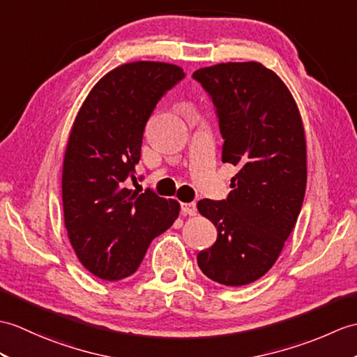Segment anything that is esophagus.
<instances>
[{
    "label": "esophagus",
    "mask_w": 357,
    "mask_h": 357,
    "mask_svg": "<svg viewBox=\"0 0 357 357\" xmlns=\"http://www.w3.org/2000/svg\"><path fill=\"white\" fill-rule=\"evenodd\" d=\"M181 210H182V214H188V216H195L196 214V204L195 202H184L181 204Z\"/></svg>",
    "instance_id": "esophagus-1"
}]
</instances>
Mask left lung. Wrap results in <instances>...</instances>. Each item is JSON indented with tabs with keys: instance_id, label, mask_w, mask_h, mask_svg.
<instances>
[{
	"instance_id": "1",
	"label": "left lung",
	"mask_w": 357,
	"mask_h": 357,
	"mask_svg": "<svg viewBox=\"0 0 357 357\" xmlns=\"http://www.w3.org/2000/svg\"><path fill=\"white\" fill-rule=\"evenodd\" d=\"M193 77L216 106L222 162L238 167L227 199L197 202L218 228L197 264L216 283L245 286L273 266L301 211L307 182L303 120L284 82L259 62L218 63Z\"/></svg>"
}]
</instances>
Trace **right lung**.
Here are the masks:
<instances>
[{
    "instance_id": "obj_1",
    "label": "right lung",
    "mask_w": 357,
    "mask_h": 357,
    "mask_svg": "<svg viewBox=\"0 0 357 357\" xmlns=\"http://www.w3.org/2000/svg\"><path fill=\"white\" fill-rule=\"evenodd\" d=\"M181 66L138 61L97 82L79 109L63 156L65 228L79 261L93 275L117 281L134 273L152 240L179 216V202L134 179L146 123L156 103L184 79Z\"/></svg>"
}]
</instances>
